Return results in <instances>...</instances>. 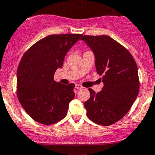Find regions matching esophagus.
Returning a JSON list of instances; mask_svg holds the SVG:
<instances>
[{"label": "esophagus", "mask_w": 155, "mask_h": 155, "mask_svg": "<svg viewBox=\"0 0 155 155\" xmlns=\"http://www.w3.org/2000/svg\"><path fill=\"white\" fill-rule=\"evenodd\" d=\"M75 88H76V89H82L83 87H82L81 85H79V84H76V85H75Z\"/></svg>", "instance_id": "obj_1"}]
</instances>
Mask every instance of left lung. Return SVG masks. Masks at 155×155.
Instances as JSON below:
<instances>
[{"label": "left lung", "instance_id": "left-lung-1", "mask_svg": "<svg viewBox=\"0 0 155 155\" xmlns=\"http://www.w3.org/2000/svg\"><path fill=\"white\" fill-rule=\"evenodd\" d=\"M95 57L97 73L104 87L99 92L91 88L84 103L90 120L110 126L122 119L137 97L139 91L138 68L128 50L107 35H83L81 38Z\"/></svg>", "mask_w": 155, "mask_h": 155}]
</instances>
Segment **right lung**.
<instances>
[{"label": "right lung", "mask_w": 155, "mask_h": 155, "mask_svg": "<svg viewBox=\"0 0 155 155\" xmlns=\"http://www.w3.org/2000/svg\"><path fill=\"white\" fill-rule=\"evenodd\" d=\"M82 35H51L33 45L22 56L16 73V94L34 120L51 125L64 119L74 98L75 85L54 80L67 52Z\"/></svg>", "instance_id": "right-lung-1"}]
</instances>
